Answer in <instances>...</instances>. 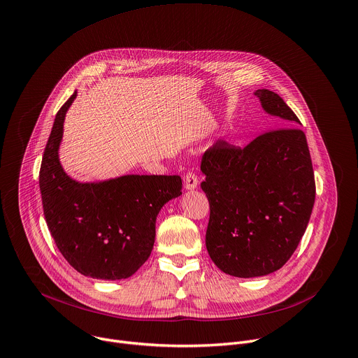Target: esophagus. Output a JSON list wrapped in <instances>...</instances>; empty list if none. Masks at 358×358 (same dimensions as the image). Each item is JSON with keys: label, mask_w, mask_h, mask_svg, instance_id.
<instances>
[{"label": "esophagus", "mask_w": 358, "mask_h": 358, "mask_svg": "<svg viewBox=\"0 0 358 358\" xmlns=\"http://www.w3.org/2000/svg\"><path fill=\"white\" fill-rule=\"evenodd\" d=\"M184 184H185V189H188V191L195 189L198 187V176L195 173H192V171L187 173Z\"/></svg>", "instance_id": "obj_1"}]
</instances>
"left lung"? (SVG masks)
I'll use <instances>...</instances> for the list:
<instances>
[{"instance_id":"8db88e82","label":"left lung","mask_w":358,"mask_h":358,"mask_svg":"<svg viewBox=\"0 0 358 358\" xmlns=\"http://www.w3.org/2000/svg\"><path fill=\"white\" fill-rule=\"evenodd\" d=\"M282 127L301 124L284 99L257 90ZM210 215L205 243L223 273L253 278L280 270L296 250L315 203V177L301 129L266 132L246 148L217 141L201 160Z\"/></svg>"}]
</instances>
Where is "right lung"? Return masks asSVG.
Returning <instances> with one entry per match:
<instances>
[{"label": "right lung", "mask_w": 358, "mask_h": 358, "mask_svg": "<svg viewBox=\"0 0 358 358\" xmlns=\"http://www.w3.org/2000/svg\"><path fill=\"white\" fill-rule=\"evenodd\" d=\"M77 91L55 117L45 148L39 187L43 213L67 263L85 277L124 280L149 259L156 219L170 199L181 195L180 176L129 174L98 182L69 177L59 159L66 112Z\"/></svg>", "instance_id": "right-lung-1"}]
</instances>
